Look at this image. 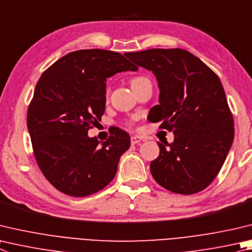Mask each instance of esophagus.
<instances>
[{
	"instance_id": "1",
	"label": "esophagus",
	"mask_w": 252,
	"mask_h": 252,
	"mask_svg": "<svg viewBox=\"0 0 252 252\" xmlns=\"http://www.w3.org/2000/svg\"><path fill=\"white\" fill-rule=\"evenodd\" d=\"M141 141H142V138H141V136H139V135L131 136V143L132 144H138V143H140Z\"/></svg>"
}]
</instances>
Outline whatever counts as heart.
I'll return each mask as SVG.
<instances>
[{"label":"heart","mask_w":252,"mask_h":252,"mask_svg":"<svg viewBox=\"0 0 252 252\" xmlns=\"http://www.w3.org/2000/svg\"><path fill=\"white\" fill-rule=\"evenodd\" d=\"M144 78H141V77H140V78H134L133 80H132L131 81V84H132V86H133V85H135V84H138V82L139 81H141V80H143Z\"/></svg>","instance_id":"1"}]
</instances>
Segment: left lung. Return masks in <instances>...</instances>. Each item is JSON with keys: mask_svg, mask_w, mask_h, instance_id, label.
I'll use <instances>...</instances> for the list:
<instances>
[{"mask_svg": "<svg viewBox=\"0 0 252 252\" xmlns=\"http://www.w3.org/2000/svg\"><path fill=\"white\" fill-rule=\"evenodd\" d=\"M126 56L152 71L158 80V104L153 122L173 131L172 143H158L151 162L154 180L176 194L205 189L225 163L234 141V119L218 76L187 50L152 48Z\"/></svg>", "mask_w": 252, "mask_h": 252, "instance_id": "obj_1", "label": "left lung"}]
</instances>
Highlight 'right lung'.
I'll return each instance as SVG.
<instances>
[{"instance_id": "obj_1", "label": "right lung", "mask_w": 252, "mask_h": 252, "mask_svg": "<svg viewBox=\"0 0 252 252\" xmlns=\"http://www.w3.org/2000/svg\"><path fill=\"white\" fill-rule=\"evenodd\" d=\"M139 68L123 55L103 49L71 52L43 72L27 111L40 171L62 193L85 197L116 176L130 135L117 129L107 141L88 136L106 109V81Z\"/></svg>"}]
</instances>
